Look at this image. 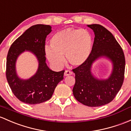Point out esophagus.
Instances as JSON below:
<instances>
[{"mask_svg":"<svg viewBox=\"0 0 131 131\" xmlns=\"http://www.w3.org/2000/svg\"><path fill=\"white\" fill-rule=\"evenodd\" d=\"M73 74V72L71 71H70V70H66L65 71H64V76H68V75H71Z\"/></svg>","mask_w":131,"mask_h":131,"instance_id":"obj_1","label":"esophagus"}]
</instances>
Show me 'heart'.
<instances>
[{
  "label": "heart",
  "mask_w": 131,
  "mask_h": 131,
  "mask_svg": "<svg viewBox=\"0 0 131 131\" xmlns=\"http://www.w3.org/2000/svg\"><path fill=\"white\" fill-rule=\"evenodd\" d=\"M52 48H46L49 61L56 66L64 62L63 56L71 65L80 66L90 56L93 46L90 33L86 29L68 28L56 32L50 40Z\"/></svg>",
  "instance_id": "b5f03b06"
}]
</instances>
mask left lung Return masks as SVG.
Instances as JSON below:
<instances>
[{
  "instance_id": "1",
  "label": "left lung",
  "mask_w": 131,
  "mask_h": 131,
  "mask_svg": "<svg viewBox=\"0 0 131 131\" xmlns=\"http://www.w3.org/2000/svg\"><path fill=\"white\" fill-rule=\"evenodd\" d=\"M87 26L94 32V41L86 61L72 70L75 74L73 93L83 105L99 107L112 102L120 90L124 79L126 60L122 48L108 30L100 24ZM102 56L111 60L113 70L108 79L100 81L93 76L91 67L93 61Z\"/></svg>"
}]
</instances>
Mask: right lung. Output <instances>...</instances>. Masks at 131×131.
I'll list each match as a JSON object with an SVG mask.
<instances>
[{"instance_id":"1","label":"right lung","mask_w":131,"mask_h":131,"mask_svg":"<svg viewBox=\"0 0 131 131\" xmlns=\"http://www.w3.org/2000/svg\"><path fill=\"white\" fill-rule=\"evenodd\" d=\"M51 32L49 25L36 24L30 27L10 46L6 61V78L12 93L20 101L38 104L51 99L58 83L63 79L64 70L52 71L46 63L45 41ZM25 50L36 55L39 62L37 73L28 80H21L15 71V61Z\"/></svg>"}]
</instances>
